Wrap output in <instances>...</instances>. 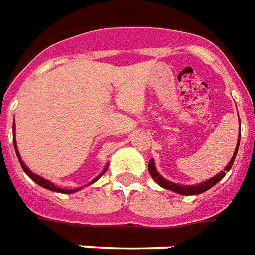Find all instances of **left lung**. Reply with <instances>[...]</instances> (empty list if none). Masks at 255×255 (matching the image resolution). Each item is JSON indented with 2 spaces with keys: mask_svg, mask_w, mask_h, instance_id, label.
Wrapping results in <instances>:
<instances>
[{
  "mask_svg": "<svg viewBox=\"0 0 255 255\" xmlns=\"http://www.w3.org/2000/svg\"><path fill=\"white\" fill-rule=\"evenodd\" d=\"M238 147H239V140L238 144H237V150L234 152L233 158H231V161L228 162V165L226 166V169L224 171H220L218 175H215L212 178H209L208 181H204V182H201V184H197V185H178V184H174V182H170V181L165 180L163 177H162L158 171H156L155 166H154V161L148 162V171H150V174L154 180L162 186V188H165V189L173 190V192H177V193H180V195L184 196H192V195H199V193H203L205 190L211 189L212 186L216 185L219 181L223 178L226 173H227L230 169H231V166L234 163V159H235V156H237V152H238Z\"/></svg>",
  "mask_w": 255,
  "mask_h": 255,
  "instance_id": "left-lung-1",
  "label": "left lung"
}]
</instances>
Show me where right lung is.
Masks as SVG:
<instances>
[{"label":"right lung","instance_id":"add662e5","mask_svg":"<svg viewBox=\"0 0 255 255\" xmlns=\"http://www.w3.org/2000/svg\"><path fill=\"white\" fill-rule=\"evenodd\" d=\"M13 131H14V124H13ZM13 136H14V133H13ZM13 143H14V150H16L17 158H18V161H20V165H21L22 170L25 171V173H27V174L29 175V178L35 181L37 185L43 186V188H46V189H48V190H52V192H59V193H66V195H67V193H74V192H77V190L81 189V188H77V189H60V188L55 186V185H54V184H52V182H50V181H47V180H44V178H41V177H39V175L33 174V173H32V171L29 170V169H28L27 166L24 165V162L21 161V158H20V155H18V151H17L16 140H14V137H13ZM107 169H108V167H105V170H107ZM105 170H104L103 173H105ZM103 173H101V174H103ZM101 174H100V175H101ZM100 175H99V177H97V178H96V180L92 181L90 184H93L94 181L99 180Z\"/></svg>","mask_w":255,"mask_h":255}]
</instances>
